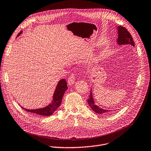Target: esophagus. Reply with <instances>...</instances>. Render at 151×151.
Segmentation results:
<instances>
[{"mask_svg": "<svg viewBox=\"0 0 151 151\" xmlns=\"http://www.w3.org/2000/svg\"><path fill=\"white\" fill-rule=\"evenodd\" d=\"M75 76L74 75H70L69 77V79H68V85H72L74 84L75 83Z\"/></svg>", "mask_w": 151, "mask_h": 151, "instance_id": "esophagus-1", "label": "esophagus"}]
</instances>
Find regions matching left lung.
I'll use <instances>...</instances> for the list:
<instances>
[{
  "label": "left lung",
  "instance_id": "8db88e82",
  "mask_svg": "<svg viewBox=\"0 0 151 151\" xmlns=\"http://www.w3.org/2000/svg\"><path fill=\"white\" fill-rule=\"evenodd\" d=\"M117 31H118V38L117 40V44L119 45H131L132 46H134V43L132 37L129 31L123 27L117 26ZM88 104L91 109L96 113L99 114H105L107 115L111 112L113 110H106L101 107H99L98 105H96L93 99L92 89L90 91V95L89 98L87 100ZM115 111V110H114Z\"/></svg>",
  "mask_w": 151,
  "mask_h": 151
}]
</instances>
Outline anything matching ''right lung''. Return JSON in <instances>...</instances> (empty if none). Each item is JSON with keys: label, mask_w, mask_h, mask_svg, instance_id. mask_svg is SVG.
I'll return each mask as SVG.
<instances>
[{"label": "right lung", "mask_w": 151, "mask_h": 151, "mask_svg": "<svg viewBox=\"0 0 151 151\" xmlns=\"http://www.w3.org/2000/svg\"><path fill=\"white\" fill-rule=\"evenodd\" d=\"M23 31H21L17 35V37L22 34ZM68 89L66 81L65 79L60 80L56 85L54 93L53 95V99L52 102L44 107L36 109H28L24 107H21L22 109L28 112L31 113L34 115L42 116H50L53 114L61 104L62 98L65 92Z\"/></svg>", "instance_id": "right-lung-1"}]
</instances>
